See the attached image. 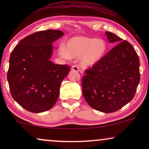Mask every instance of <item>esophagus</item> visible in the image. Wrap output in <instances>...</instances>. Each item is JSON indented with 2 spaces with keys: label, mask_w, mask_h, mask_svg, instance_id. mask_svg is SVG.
Returning <instances> with one entry per match:
<instances>
[{
  "label": "esophagus",
  "mask_w": 149,
  "mask_h": 149,
  "mask_svg": "<svg viewBox=\"0 0 149 149\" xmlns=\"http://www.w3.org/2000/svg\"><path fill=\"white\" fill-rule=\"evenodd\" d=\"M71 70L73 71H76V72H79V68L78 66H77V65H73V66H72V68H71Z\"/></svg>",
  "instance_id": "esophagus-1"
}]
</instances>
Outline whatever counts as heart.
I'll use <instances>...</instances> for the list:
<instances>
[{
  "label": "heart",
  "instance_id": "1",
  "mask_svg": "<svg viewBox=\"0 0 149 149\" xmlns=\"http://www.w3.org/2000/svg\"><path fill=\"white\" fill-rule=\"evenodd\" d=\"M107 52V44L102 39L85 36H75L69 39L66 47L60 45L58 54L61 58L70 60L79 58L81 67L88 68L98 63Z\"/></svg>",
  "mask_w": 149,
  "mask_h": 149
}]
</instances>
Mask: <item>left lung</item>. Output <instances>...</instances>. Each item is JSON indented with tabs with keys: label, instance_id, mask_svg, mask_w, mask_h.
<instances>
[{
	"label": "left lung",
	"instance_id": "obj_1",
	"mask_svg": "<svg viewBox=\"0 0 149 149\" xmlns=\"http://www.w3.org/2000/svg\"><path fill=\"white\" fill-rule=\"evenodd\" d=\"M110 42L119 43L98 63L85 70L83 97L91 108L105 113L115 112L133 99L140 82V60L129 42L106 32Z\"/></svg>",
	"mask_w": 149,
	"mask_h": 149
}]
</instances>
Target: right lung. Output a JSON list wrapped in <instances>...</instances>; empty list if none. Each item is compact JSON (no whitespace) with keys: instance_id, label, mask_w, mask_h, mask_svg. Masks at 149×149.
Wrapping results in <instances>:
<instances>
[{"instance_id":"obj_1","label":"right lung","mask_w":149,"mask_h":149,"mask_svg":"<svg viewBox=\"0 0 149 149\" xmlns=\"http://www.w3.org/2000/svg\"><path fill=\"white\" fill-rule=\"evenodd\" d=\"M63 35L64 32L57 30L35 32L12 51L7 72L10 92L14 100L28 111H47L58 100L61 83L70 68L54 64L50 58L52 43Z\"/></svg>"}]
</instances>
